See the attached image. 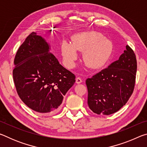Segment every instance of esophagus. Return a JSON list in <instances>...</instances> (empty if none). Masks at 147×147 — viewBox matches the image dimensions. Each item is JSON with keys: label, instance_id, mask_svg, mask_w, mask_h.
Masks as SVG:
<instances>
[{"label": "esophagus", "instance_id": "esophagus-1", "mask_svg": "<svg viewBox=\"0 0 147 147\" xmlns=\"http://www.w3.org/2000/svg\"><path fill=\"white\" fill-rule=\"evenodd\" d=\"M82 82V80L81 78H80V77H77L76 78V84H80Z\"/></svg>", "mask_w": 147, "mask_h": 147}]
</instances>
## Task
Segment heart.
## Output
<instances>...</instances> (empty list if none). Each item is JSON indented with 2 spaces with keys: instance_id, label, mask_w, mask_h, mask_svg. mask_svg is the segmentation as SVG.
<instances>
[{
  "instance_id": "1",
  "label": "heart",
  "mask_w": 147,
  "mask_h": 147,
  "mask_svg": "<svg viewBox=\"0 0 147 147\" xmlns=\"http://www.w3.org/2000/svg\"><path fill=\"white\" fill-rule=\"evenodd\" d=\"M72 44L63 41L61 51L64 61L69 67L74 66L78 58L76 51L84 52L82 59L89 68L102 67L110 59L113 53V44L97 32L89 31L74 35Z\"/></svg>"
}]
</instances>
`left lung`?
<instances>
[{
    "mask_svg": "<svg viewBox=\"0 0 147 147\" xmlns=\"http://www.w3.org/2000/svg\"><path fill=\"white\" fill-rule=\"evenodd\" d=\"M136 72V54L126 45L118 60L86 80L88 104L91 110L106 115L119 111L133 93Z\"/></svg>",
    "mask_w": 147,
    "mask_h": 147,
    "instance_id": "8db88e82",
    "label": "left lung"
}]
</instances>
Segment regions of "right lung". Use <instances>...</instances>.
<instances>
[{
	"label": "right lung",
	"mask_w": 147,
	"mask_h": 147,
	"mask_svg": "<svg viewBox=\"0 0 147 147\" xmlns=\"http://www.w3.org/2000/svg\"><path fill=\"white\" fill-rule=\"evenodd\" d=\"M14 64L13 81L22 101L39 113L58 111L75 75L59 64L46 41L32 32L17 51Z\"/></svg>",
	"instance_id": "1"
}]
</instances>
